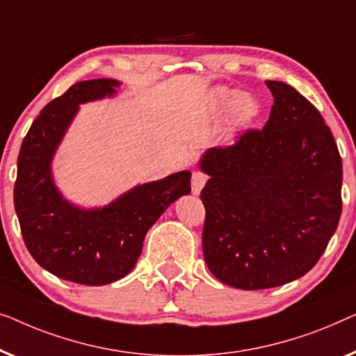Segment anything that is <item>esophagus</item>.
Returning <instances> with one entry per match:
<instances>
[{
	"instance_id": "1",
	"label": "esophagus",
	"mask_w": 356,
	"mask_h": 356,
	"mask_svg": "<svg viewBox=\"0 0 356 356\" xmlns=\"http://www.w3.org/2000/svg\"><path fill=\"white\" fill-rule=\"evenodd\" d=\"M208 176L203 172H193L192 174V192L197 195L202 192V188L204 187V184H207Z\"/></svg>"
}]
</instances>
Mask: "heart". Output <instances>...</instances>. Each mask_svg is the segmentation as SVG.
Wrapping results in <instances>:
<instances>
[{"label":"heart","instance_id":"b5f03b06","mask_svg":"<svg viewBox=\"0 0 356 356\" xmlns=\"http://www.w3.org/2000/svg\"><path fill=\"white\" fill-rule=\"evenodd\" d=\"M213 102L214 108H216V111L219 113L226 111L229 108L227 119L229 126L232 129L245 127L247 124L252 122L259 113V104L257 102V98L252 97L250 93H235L234 90L219 88L216 90V93H214Z\"/></svg>","mask_w":356,"mask_h":356}]
</instances>
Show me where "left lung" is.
Returning <instances> with one entry per match:
<instances>
[{"mask_svg": "<svg viewBox=\"0 0 356 356\" xmlns=\"http://www.w3.org/2000/svg\"><path fill=\"white\" fill-rule=\"evenodd\" d=\"M266 126L209 148L203 257L221 282L242 290L284 285L319 261L342 214V158L330 129L303 95L266 80Z\"/></svg>", "mask_w": 356, "mask_h": 356, "instance_id": "left-lung-1", "label": "left lung"}]
</instances>
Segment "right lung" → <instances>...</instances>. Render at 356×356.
<instances>
[{
    "label": "right lung",
    "mask_w": 356,
    "mask_h": 356,
    "mask_svg": "<svg viewBox=\"0 0 356 356\" xmlns=\"http://www.w3.org/2000/svg\"><path fill=\"white\" fill-rule=\"evenodd\" d=\"M108 79L74 83L42 109L24 138L14 184L24 243L40 266L83 285H104L132 271L148 229L174 200L190 193L182 171L130 190L103 209L82 211L64 202L49 176V161L80 103L114 93Z\"/></svg>",
    "instance_id": "right-lung-1"
}]
</instances>
